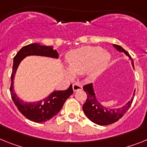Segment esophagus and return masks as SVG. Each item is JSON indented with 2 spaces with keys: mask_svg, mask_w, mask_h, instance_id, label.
I'll return each instance as SVG.
<instances>
[{
  "mask_svg": "<svg viewBox=\"0 0 147 147\" xmlns=\"http://www.w3.org/2000/svg\"><path fill=\"white\" fill-rule=\"evenodd\" d=\"M72 88H73V91L74 92H77V91H79V90H82L83 87L82 86H81V84H74L73 86H72Z\"/></svg>",
  "mask_w": 147,
  "mask_h": 147,
  "instance_id": "1",
  "label": "esophagus"
}]
</instances>
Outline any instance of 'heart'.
Segmentation results:
<instances>
[{
  "mask_svg": "<svg viewBox=\"0 0 147 147\" xmlns=\"http://www.w3.org/2000/svg\"><path fill=\"white\" fill-rule=\"evenodd\" d=\"M112 59V55L100 47H84L70 51L66 55L69 70L66 71L69 77L86 72L91 80L104 72Z\"/></svg>",
  "mask_w": 147,
  "mask_h": 147,
  "instance_id": "obj_1",
  "label": "heart"
}]
</instances>
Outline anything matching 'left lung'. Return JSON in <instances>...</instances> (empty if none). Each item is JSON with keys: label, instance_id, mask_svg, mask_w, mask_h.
Returning <instances> with one entry per match:
<instances>
[{"label": "left lung", "instance_id": "1", "mask_svg": "<svg viewBox=\"0 0 147 147\" xmlns=\"http://www.w3.org/2000/svg\"><path fill=\"white\" fill-rule=\"evenodd\" d=\"M119 52H123L127 56H128L131 61L132 68H134V61L132 59L131 56L128 52L123 49L121 46L117 44H112ZM84 92L87 95V99L86 103L83 105V110L86 116L92 122L100 126H106V125L112 124L116 121H118L123 115L127 112L133 100V97L130 98L127 103L124 104L123 107L119 108H111L101 104L95 95V89L93 84H87L84 87Z\"/></svg>", "mask_w": 147, "mask_h": 147}]
</instances>
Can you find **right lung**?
Returning a JSON list of instances; mask_svg holds the SVG:
<instances>
[{"instance_id":"obj_1","label":"right lung","mask_w":147,"mask_h":147,"mask_svg":"<svg viewBox=\"0 0 147 147\" xmlns=\"http://www.w3.org/2000/svg\"><path fill=\"white\" fill-rule=\"evenodd\" d=\"M35 55L58 59V51L52 46L41 45L34 43L22 47L13 59L12 72L11 75L10 93L18 110L26 118L36 123H43L49 121L58 114L66 101L72 93V85L66 90H55L42 100L34 102L24 101L19 98L14 89V79L20 62L27 56Z\"/></svg>"}]
</instances>
